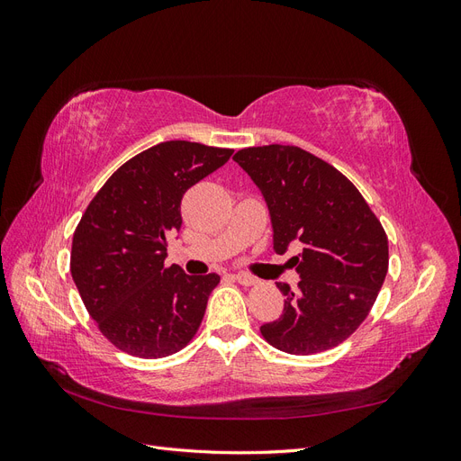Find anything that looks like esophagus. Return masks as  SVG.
<instances>
[{
	"mask_svg": "<svg viewBox=\"0 0 461 461\" xmlns=\"http://www.w3.org/2000/svg\"><path fill=\"white\" fill-rule=\"evenodd\" d=\"M232 278L236 283H240L242 286H252V285L258 283V278L252 276V275H248V273H234Z\"/></svg>",
	"mask_w": 461,
	"mask_h": 461,
	"instance_id": "esophagus-1",
	"label": "esophagus"
}]
</instances>
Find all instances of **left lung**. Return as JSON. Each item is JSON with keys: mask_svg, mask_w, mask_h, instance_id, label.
I'll return each mask as SVG.
<instances>
[{"mask_svg": "<svg viewBox=\"0 0 461 461\" xmlns=\"http://www.w3.org/2000/svg\"><path fill=\"white\" fill-rule=\"evenodd\" d=\"M267 203L276 254L292 258L298 290L278 283L283 315L261 325L276 350L310 356L339 346L364 323L388 271V239L359 190L296 146L244 148L232 158Z\"/></svg>", "mask_w": 461, "mask_h": 461, "instance_id": "obj_1", "label": "left lung"}]
</instances>
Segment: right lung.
<instances>
[{"label": "right lung", "mask_w": 461, "mask_h": 461, "mask_svg": "<svg viewBox=\"0 0 461 461\" xmlns=\"http://www.w3.org/2000/svg\"><path fill=\"white\" fill-rule=\"evenodd\" d=\"M232 149L161 142L107 178L73 234L71 275L104 337L138 357L171 356L194 339L219 275L165 267L185 192L217 171Z\"/></svg>", "instance_id": "1"}]
</instances>
